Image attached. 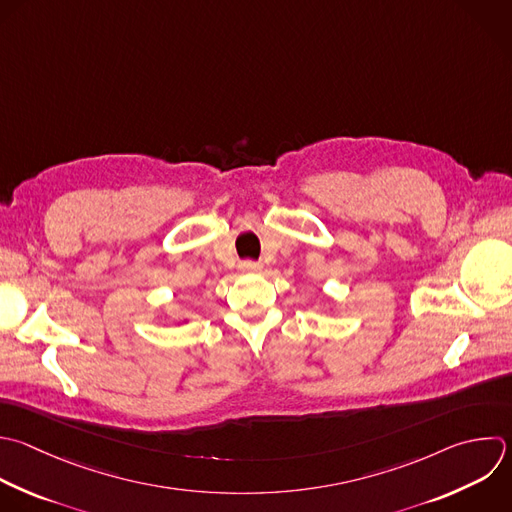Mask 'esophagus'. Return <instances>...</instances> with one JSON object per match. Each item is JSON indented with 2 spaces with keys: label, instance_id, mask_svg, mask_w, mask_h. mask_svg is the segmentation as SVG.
<instances>
[{
  "label": "esophagus",
  "instance_id": "1",
  "mask_svg": "<svg viewBox=\"0 0 512 512\" xmlns=\"http://www.w3.org/2000/svg\"><path fill=\"white\" fill-rule=\"evenodd\" d=\"M240 270L242 272H260L262 264L260 262H252V260H244V262H240Z\"/></svg>",
  "mask_w": 512,
  "mask_h": 512
}]
</instances>
